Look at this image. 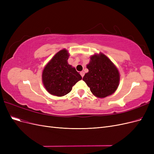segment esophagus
Here are the masks:
<instances>
[{
    "instance_id": "34e87169",
    "label": "esophagus",
    "mask_w": 154,
    "mask_h": 154,
    "mask_svg": "<svg viewBox=\"0 0 154 154\" xmlns=\"http://www.w3.org/2000/svg\"><path fill=\"white\" fill-rule=\"evenodd\" d=\"M84 74H85V72H83V71H82V72H80V75L82 76V78L83 77V76H84Z\"/></svg>"
}]
</instances>
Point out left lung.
<instances>
[{
  "instance_id": "8db88e82",
  "label": "left lung",
  "mask_w": 154,
  "mask_h": 154,
  "mask_svg": "<svg viewBox=\"0 0 154 154\" xmlns=\"http://www.w3.org/2000/svg\"><path fill=\"white\" fill-rule=\"evenodd\" d=\"M88 72L83 78L90 90L97 97H105L116 91L119 85L118 69L103 54H94L87 66Z\"/></svg>"
}]
</instances>
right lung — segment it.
Listing matches in <instances>:
<instances>
[{
  "mask_svg": "<svg viewBox=\"0 0 154 154\" xmlns=\"http://www.w3.org/2000/svg\"><path fill=\"white\" fill-rule=\"evenodd\" d=\"M69 56L67 50L60 51L44 69L43 83L51 94L57 96L66 95L71 91L72 86L82 80L76 69L68 64Z\"/></svg>",
  "mask_w": 154,
  "mask_h": 154,
  "instance_id": "obj_1",
  "label": "right lung"
}]
</instances>
